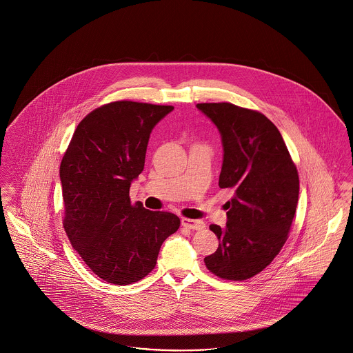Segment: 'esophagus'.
I'll return each instance as SVG.
<instances>
[{
	"label": "esophagus",
	"mask_w": 353,
	"mask_h": 353,
	"mask_svg": "<svg viewBox=\"0 0 353 353\" xmlns=\"http://www.w3.org/2000/svg\"><path fill=\"white\" fill-rule=\"evenodd\" d=\"M181 225L188 229H192V230H201L205 228V223L200 219H183Z\"/></svg>",
	"instance_id": "34e87169"
}]
</instances>
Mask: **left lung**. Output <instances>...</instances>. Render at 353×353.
<instances>
[{
    "mask_svg": "<svg viewBox=\"0 0 353 353\" xmlns=\"http://www.w3.org/2000/svg\"><path fill=\"white\" fill-rule=\"evenodd\" d=\"M219 128L223 148L219 188L232 189L225 228L210 225L217 252L206 268L228 281L266 269L283 248L296 212L299 176L278 128L261 112L232 103L196 105Z\"/></svg>",
    "mask_w": 353,
    "mask_h": 353,
    "instance_id": "1",
    "label": "left lung"
}]
</instances>
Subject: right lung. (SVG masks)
I'll list each match as a JSON object with an SVG mask.
<instances>
[{"mask_svg": "<svg viewBox=\"0 0 353 353\" xmlns=\"http://www.w3.org/2000/svg\"><path fill=\"white\" fill-rule=\"evenodd\" d=\"M172 111L137 101L104 104L78 124L62 159L65 230L84 263L108 283L131 285L148 275L163 242L180 228L177 216L130 200L152 130Z\"/></svg>", "mask_w": 353, "mask_h": 353, "instance_id": "1", "label": "right lung"}]
</instances>
